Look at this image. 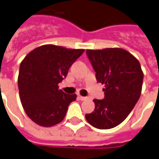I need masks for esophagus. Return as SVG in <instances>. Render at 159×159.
<instances>
[{"mask_svg":"<svg viewBox=\"0 0 159 159\" xmlns=\"http://www.w3.org/2000/svg\"><path fill=\"white\" fill-rule=\"evenodd\" d=\"M78 98H79V100H80V101H86V100L89 99L88 97H84V96H81V95H79Z\"/></svg>","mask_w":159,"mask_h":159,"instance_id":"34e87169","label":"esophagus"}]
</instances>
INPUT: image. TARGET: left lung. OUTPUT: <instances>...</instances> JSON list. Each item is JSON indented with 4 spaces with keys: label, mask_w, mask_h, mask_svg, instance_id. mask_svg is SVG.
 <instances>
[{
    "label": "left lung",
    "mask_w": 159,
    "mask_h": 159,
    "mask_svg": "<svg viewBox=\"0 0 159 159\" xmlns=\"http://www.w3.org/2000/svg\"><path fill=\"white\" fill-rule=\"evenodd\" d=\"M96 80L105 84V98L95 99L94 111L85 118L98 129H111L126 119L142 92L143 72L132 53L120 48L87 49Z\"/></svg>",
    "instance_id": "obj_1"
}]
</instances>
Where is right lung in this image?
<instances>
[{"instance_id":"add662e5","label":"right lung","mask_w":159,"mask_h":159,"mask_svg":"<svg viewBox=\"0 0 159 159\" xmlns=\"http://www.w3.org/2000/svg\"><path fill=\"white\" fill-rule=\"evenodd\" d=\"M84 52L46 44L31 51L21 61L17 79L20 100L27 116L36 124L48 127L64 120L77 95L65 94L58 84Z\"/></svg>"}]
</instances>
